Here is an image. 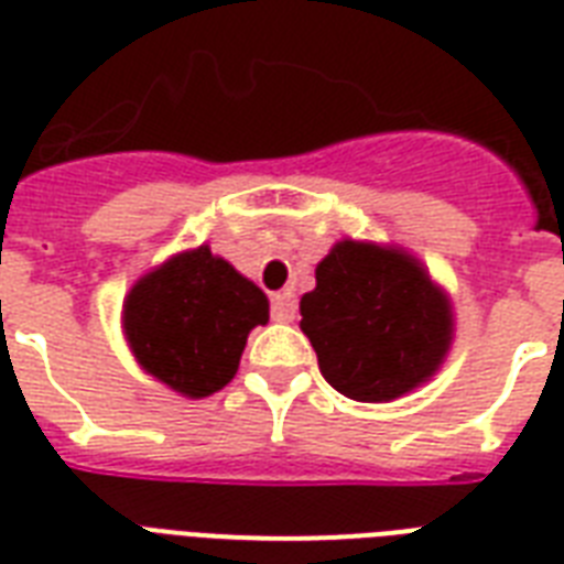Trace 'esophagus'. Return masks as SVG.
I'll use <instances>...</instances> for the list:
<instances>
[{
    "label": "esophagus",
    "mask_w": 564,
    "mask_h": 564,
    "mask_svg": "<svg viewBox=\"0 0 564 564\" xmlns=\"http://www.w3.org/2000/svg\"><path fill=\"white\" fill-rule=\"evenodd\" d=\"M299 316V301L292 292H278L272 299V318L274 322H292Z\"/></svg>",
    "instance_id": "esophagus-1"
}]
</instances>
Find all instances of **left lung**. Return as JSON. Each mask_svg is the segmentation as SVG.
<instances>
[{
	"label": "left lung",
	"instance_id": "8db88e82",
	"mask_svg": "<svg viewBox=\"0 0 564 564\" xmlns=\"http://www.w3.org/2000/svg\"><path fill=\"white\" fill-rule=\"evenodd\" d=\"M301 330L336 392L383 403L436 375L454 313L415 257L343 239L316 265V290L301 299Z\"/></svg>",
	"mask_w": 564,
	"mask_h": 564
}]
</instances>
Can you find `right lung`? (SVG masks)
Here are the masks:
<instances>
[{
    "instance_id": "add662e5",
    "label": "right lung",
    "mask_w": 564,
    "mask_h": 564,
    "mask_svg": "<svg viewBox=\"0 0 564 564\" xmlns=\"http://www.w3.org/2000/svg\"><path fill=\"white\" fill-rule=\"evenodd\" d=\"M265 322L263 290L207 246L143 274L122 304L137 362L187 398H207L228 386L248 334Z\"/></svg>"
}]
</instances>
